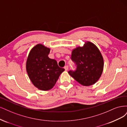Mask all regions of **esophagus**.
<instances>
[{"label":"esophagus","mask_w":127,"mask_h":127,"mask_svg":"<svg viewBox=\"0 0 127 127\" xmlns=\"http://www.w3.org/2000/svg\"><path fill=\"white\" fill-rule=\"evenodd\" d=\"M64 68L65 69V71H67L68 69V65H66V66H65Z\"/></svg>","instance_id":"esophagus-1"}]
</instances>
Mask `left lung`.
Masks as SVG:
<instances>
[{"label":"left lung","instance_id":"1","mask_svg":"<svg viewBox=\"0 0 127 127\" xmlns=\"http://www.w3.org/2000/svg\"><path fill=\"white\" fill-rule=\"evenodd\" d=\"M71 60L76 66L75 71L68 74L77 82L84 86L95 83L103 72L104 62L101 53L93 43L85 42L83 47H78L72 52Z\"/></svg>","mask_w":127,"mask_h":127}]
</instances>
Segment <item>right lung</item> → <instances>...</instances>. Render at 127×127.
<instances>
[{
    "label": "right lung",
    "mask_w": 127,
    "mask_h": 127,
    "mask_svg": "<svg viewBox=\"0 0 127 127\" xmlns=\"http://www.w3.org/2000/svg\"><path fill=\"white\" fill-rule=\"evenodd\" d=\"M50 49L37 44L31 50L26 62V71L35 87L42 91L53 88L65 69L56 61L48 58Z\"/></svg>",
    "instance_id": "add662e5"
}]
</instances>
